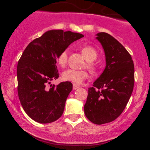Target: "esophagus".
<instances>
[{
  "label": "esophagus",
  "mask_w": 150,
  "mask_h": 150,
  "mask_svg": "<svg viewBox=\"0 0 150 150\" xmlns=\"http://www.w3.org/2000/svg\"><path fill=\"white\" fill-rule=\"evenodd\" d=\"M78 88H79V86L78 85H75V84H73V90H76V89H78Z\"/></svg>",
  "instance_id": "1"
}]
</instances>
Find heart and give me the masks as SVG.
<instances>
[{
    "label": "heart",
    "mask_w": 150,
    "mask_h": 150,
    "mask_svg": "<svg viewBox=\"0 0 150 150\" xmlns=\"http://www.w3.org/2000/svg\"><path fill=\"white\" fill-rule=\"evenodd\" d=\"M82 56L87 62L86 67L92 74L97 73L98 71L97 65L92 63L97 58V52L94 47L91 46H83L80 49ZM58 63L61 67L65 66L68 62V53L67 51H62L57 57ZM88 77V73L85 70H77L68 69L62 73V79L65 81H69L75 84H80L82 81Z\"/></svg>",
    "instance_id": "1"
}]
</instances>
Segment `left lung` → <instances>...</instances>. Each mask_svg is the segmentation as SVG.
Masks as SVG:
<instances>
[{"mask_svg":"<svg viewBox=\"0 0 150 150\" xmlns=\"http://www.w3.org/2000/svg\"><path fill=\"white\" fill-rule=\"evenodd\" d=\"M106 56V68L88 89L84 111L94 124L110 123L121 114L128 104L135 82L131 56L125 47L106 32L97 34Z\"/></svg>","mask_w":150,"mask_h":150,"instance_id":"1","label":"left lung"}]
</instances>
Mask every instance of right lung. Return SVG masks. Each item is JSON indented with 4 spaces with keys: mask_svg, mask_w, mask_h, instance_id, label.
<instances>
[{
    "mask_svg": "<svg viewBox=\"0 0 150 150\" xmlns=\"http://www.w3.org/2000/svg\"><path fill=\"white\" fill-rule=\"evenodd\" d=\"M83 37L70 31L50 30L30 42L22 53L17 68L18 97L32 119L49 123L62 116L73 84L49 85L59 77L56 65L58 55Z\"/></svg>",
    "mask_w": 150,
    "mask_h": 150,
    "instance_id": "obj_1",
    "label": "right lung"
}]
</instances>
